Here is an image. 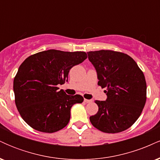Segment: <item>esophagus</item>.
I'll return each instance as SVG.
<instances>
[{
    "label": "esophagus",
    "mask_w": 160,
    "mask_h": 160,
    "mask_svg": "<svg viewBox=\"0 0 160 160\" xmlns=\"http://www.w3.org/2000/svg\"><path fill=\"white\" fill-rule=\"evenodd\" d=\"M84 102H86V103H91L92 102V100H89V99H84Z\"/></svg>",
    "instance_id": "obj_1"
}]
</instances>
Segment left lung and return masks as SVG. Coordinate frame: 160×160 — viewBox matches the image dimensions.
<instances>
[{
	"mask_svg": "<svg viewBox=\"0 0 160 160\" xmlns=\"http://www.w3.org/2000/svg\"><path fill=\"white\" fill-rule=\"evenodd\" d=\"M98 79L106 88L105 101H95L96 114L89 117L92 126L106 133H118L131 127L140 117L146 102L144 75L132 58L112 50L87 52Z\"/></svg>",
	"mask_w": 160,
	"mask_h": 160,
	"instance_id": "1",
	"label": "left lung"
}]
</instances>
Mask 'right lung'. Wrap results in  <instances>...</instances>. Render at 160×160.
I'll list each match as a JSON object with an SVG mask.
<instances>
[{
	"mask_svg": "<svg viewBox=\"0 0 160 160\" xmlns=\"http://www.w3.org/2000/svg\"><path fill=\"white\" fill-rule=\"evenodd\" d=\"M85 52L49 49L28 57L13 80L15 102L22 118L31 127L52 133L65 127L71 108L82 103L80 95H67L58 85L68 82L70 69L82 63Z\"/></svg>",
	"mask_w": 160,
	"mask_h": 160,
	"instance_id": "right-lung-1",
	"label": "right lung"
}]
</instances>
